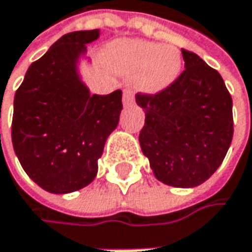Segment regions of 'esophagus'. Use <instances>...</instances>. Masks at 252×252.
<instances>
[{"instance_id": "34e87169", "label": "esophagus", "mask_w": 252, "mask_h": 252, "mask_svg": "<svg viewBox=\"0 0 252 252\" xmlns=\"http://www.w3.org/2000/svg\"><path fill=\"white\" fill-rule=\"evenodd\" d=\"M132 104H133V94H132V91L126 90V91L123 93V106H125V107H129V106H132Z\"/></svg>"}]
</instances>
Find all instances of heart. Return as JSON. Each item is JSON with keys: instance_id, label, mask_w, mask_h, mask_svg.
I'll return each mask as SVG.
<instances>
[{"instance_id": "1", "label": "heart", "mask_w": 252, "mask_h": 252, "mask_svg": "<svg viewBox=\"0 0 252 252\" xmlns=\"http://www.w3.org/2000/svg\"><path fill=\"white\" fill-rule=\"evenodd\" d=\"M107 63L117 74L136 76V88L145 94H158L173 85L181 72V56L173 46L133 39L107 47Z\"/></svg>"}]
</instances>
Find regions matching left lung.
Returning a JSON list of instances; mask_svg holds the SVG:
<instances>
[{
  "instance_id": "1",
  "label": "left lung",
  "mask_w": 252,
  "mask_h": 252,
  "mask_svg": "<svg viewBox=\"0 0 252 252\" xmlns=\"http://www.w3.org/2000/svg\"><path fill=\"white\" fill-rule=\"evenodd\" d=\"M184 71L167 90L136 94L145 111L139 133L143 155L164 184L200 186L222 164L234 135L232 98L220 74L181 49Z\"/></svg>"
}]
</instances>
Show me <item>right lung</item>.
<instances>
[{
    "instance_id": "obj_1",
    "label": "right lung",
    "mask_w": 252,
    "mask_h": 252,
    "mask_svg": "<svg viewBox=\"0 0 252 252\" xmlns=\"http://www.w3.org/2000/svg\"><path fill=\"white\" fill-rule=\"evenodd\" d=\"M98 37V29L62 36L29 66L14 97V152L26 174L53 194L77 191L95 178L123 109L120 90L91 94L81 78L85 45Z\"/></svg>"
}]
</instances>
